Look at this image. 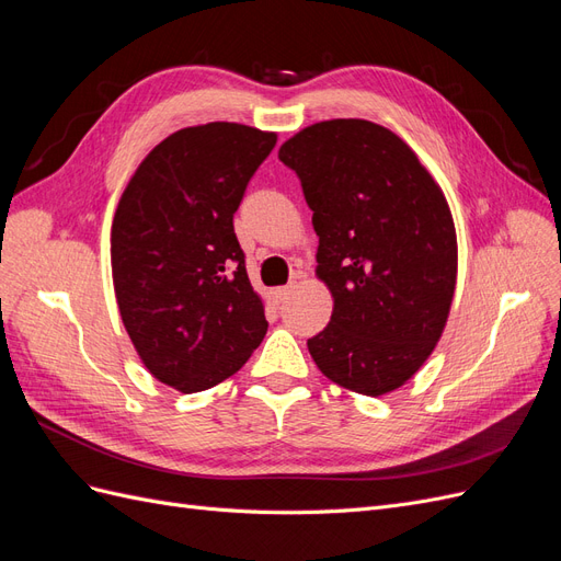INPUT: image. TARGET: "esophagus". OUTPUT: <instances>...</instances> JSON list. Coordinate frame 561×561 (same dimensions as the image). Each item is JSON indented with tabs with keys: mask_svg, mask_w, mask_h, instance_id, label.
I'll return each mask as SVG.
<instances>
[{
	"mask_svg": "<svg viewBox=\"0 0 561 561\" xmlns=\"http://www.w3.org/2000/svg\"><path fill=\"white\" fill-rule=\"evenodd\" d=\"M293 290H295L293 283L285 285V287H276V290H274V301H276V304H283L287 297L293 295Z\"/></svg>",
	"mask_w": 561,
	"mask_h": 561,
	"instance_id": "34e87169",
	"label": "esophagus"
}]
</instances>
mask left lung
<instances>
[{
    "label": "left lung",
    "mask_w": 561,
    "mask_h": 561,
    "mask_svg": "<svg viewBox=\"0 0 561 561\" xmlns=\"http://www.w3.org/2000/svg\"><path fill=\"white\" fill-rule=\"evenodd\" d=\"M318 233L316 276L330 287V325L307 346L318 369L379 398L410 381L443 336L456 287L447 198L393 130L332 118L283 142Z\"/></svg>",
    "instance_id": "8db88e82"
}]
</instances>
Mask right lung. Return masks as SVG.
Listing matches in <instances>:
<instances>
[{"mask_svg": "<svg viewBox=\"0 0 561 561\" xmlns=\"http://www.w3.org/2000/svg\"><path fill=\"white\" fill-rule=\"evenodd\" d=\"M276 133L213 122L168 135L133 173L112 222L118 313L145 367L180 393L222 383L268 322L233 233Z\"/></svg>", "mask_w": 561, "mask_h": 561, "instance_id": "1", "label": "right lung"}]
</instances>
